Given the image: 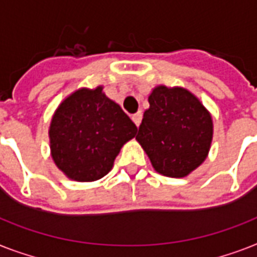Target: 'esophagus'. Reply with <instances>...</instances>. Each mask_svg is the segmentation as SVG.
<instances>
[{
    "label": "esophagus",
    "mask_w": 257,
    "mask_h": 257,
    "mask_svg": "<svg viewBox=\"0 0 257 257\" xmlns=\"http://www.w3.org/2000/svg\"><path fill=\"white\" fill-rule=\"evenodd\" d=\"M141 118H143V114H141V112H137V113H135V114H132V120H133V122L136 124V126H139V125H140Z\"/></svg>",
    "instance_id": "esophagus-1"
}]
</instances>
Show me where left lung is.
<instances>
[{
    "label": "left lung",
    "mask_w": 257,
    "mask_h": 257,
    "mask_svg": "<svg viewBox=\"0 0 257 257\" xmlns=\"http://www.w3.org/2000/svg\"><path fill=\"white\" fill-rule=\"evenodd\" d=\"M148 101L136 140L155 171L185 177L207 159L213 136L211 114L195 94L179 86H156Z\"/></svg>",
    "instance_id": "left-lung-1"
}]
</instances>
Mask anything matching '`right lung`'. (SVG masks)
I'll list each match as a JSON object with an SVG mask.
<instances>
[{"mask_svg":"<svg viewBox=\"0 0 257 257\" xmlns=\"http://www.w3.org/2000/svg\"><path fill=\"white\" fill-rule=\"evenodd\" d=\"M137 126L102 86L68 96L52 117L50 152L57 168L76 181H96L113 167L121 147Z\"/></svg>","mask_w":257,"mask_h":257,"instance_id":"add662e5","label":"right lung"}]
</instances>
